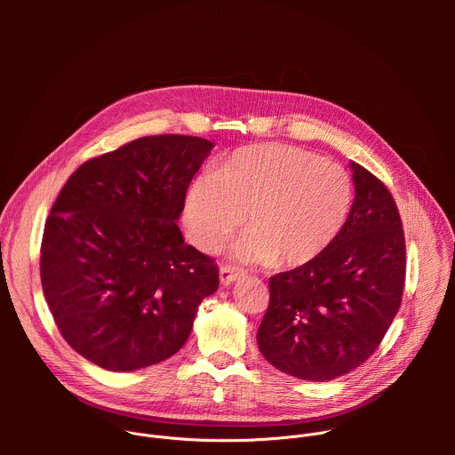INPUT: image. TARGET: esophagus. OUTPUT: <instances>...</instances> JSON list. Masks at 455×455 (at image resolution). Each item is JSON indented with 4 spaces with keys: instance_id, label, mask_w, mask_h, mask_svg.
Here are the masks:
<instances>
[{
    "instance_id": "34e87169",
    "label": "esophagus",
    "mask_w": 455,
    "mask_h": 455,
    "mask_svg": "<svg viewBox=\"0 0 455 455\" xmlns=\"http://www.w3.org/2000/svg\"><path fill=\"white\" fill-rule=\"evenodd\" d=\"M241 277V272L232 268V267H223L220 270V279H221V284L223 286H230L234 281H237Z\"/></svg>"
}]
</instances>
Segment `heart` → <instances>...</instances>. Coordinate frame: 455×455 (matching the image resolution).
<instances>
[{
	"label": "heart",
	"instance_id": "obj_1",
	"mask_svg": "<svg viewBox=\"0 0 455 455\" xmlns=\"http://www.w3.org/2000/svg\"><path fill=\"white\" fill-rule=\"evenodd\" d=\"M353 205L349 174L299 148L267 144L232 153L216 171L192 180L185 192L188 239L216 251L244 221L230 248L243 263L300 267L326 250Z\"/></svg>",
	"mask_w": 455,
	"mask_h": 455
}]
</instances>
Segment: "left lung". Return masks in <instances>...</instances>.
I'll return each mask as SVG.
<instances>
[{
  "label": "left lung",
  "mask_w": 455,
  "mask_h": 455,
  "mask_svg": "<svg viewBox=\"0 0 455 455\" xmlns=\"http://www.w3.org/2000/svg\"><path fill=\"white\" fill-rule=\"evenodd\" d=\"M355 200L337 239L313 261L270 277L257 346L279 371L328 381L362 365L396 316L405 237L387 187L351 162Z\"/></svg>",
  "instance_id": "obj_1"
}]
</instances>
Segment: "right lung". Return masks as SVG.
Wrapping results in <instances>:
<instances>
[{
    "instance_id": "obj_1",
    "label": "right lung",
    "mask_w": 455,
    "mask_h": 455,
    "mask_svg": "<svg viewBox=\"0 0 455 455\" xmlns=\"http://www.w3.org/2000/svg\"><path fill=\"white\" fill-rule=\"evenodd\" d=\"M212 149L198 137H144L84 162L59 192L41 284L60 335L92 363L132 372L171 358L218 290L214 261L176 225Z\"/></svg>"
}]
</instances>
